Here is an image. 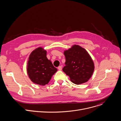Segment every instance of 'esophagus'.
Masks as SVG:
<instances>
[{
    "label": "esophagus",
    "mask_w": 121,
    "mask_h": 121,
    "mask_svg": "<svg viewBox=\"0 0 121 121\" xmlns=\"http://www.w3.org/2000/svg\"><path fill=\"white\" fill-rule=\"evenodd\" d=\"M62 69V66H59L58 67V69L59 70H61Z\"/></svg>",
    "instance_id": "obj_1"
}]
</instances>
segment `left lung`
I'll return each instance as SVG.
<instances>
[{
  "label": "left lung",
  "instance_id": "left-lung-1",
  "mask_svg": "<svg viewBox=\"0 0 121 121\" xmlns=\"http://www.w3.org/2000/svg\"><path fill=\"white\" fill-rule=\"evenodd\" d=\"M65 58V66L63 71L76 84L87 82L92 76L94 63L86 50L78 45L64 52Z\"/></svg>",
  "mask_w": 121,
  "mask_h": 121
}]
</instances>
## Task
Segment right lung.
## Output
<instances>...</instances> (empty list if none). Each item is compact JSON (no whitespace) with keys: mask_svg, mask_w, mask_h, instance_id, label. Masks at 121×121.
<instances>
[{"mask_svg":"<svg viewBox=\"0 0 121 121\" xmlns=\"http://www.w3.org/2000/svg\"><path fill=\"white\" fill-rule=\"evenodd\" d=\"M27 70L30 78L33 83L44 86L48 83L57 69L46 57V51L39 47L30 55Z\"/></svg>","mask_w":121,"mask_h":121,"instance_id":"obj_1","label":"right lung"}]
</instances>
